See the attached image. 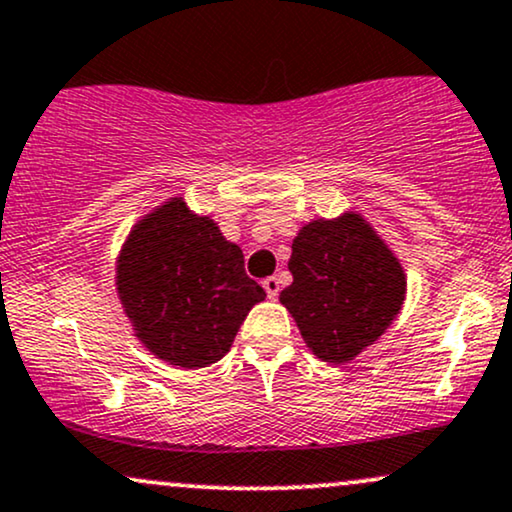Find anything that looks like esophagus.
I'll return each instance as SVG.
<instances>
[{"label": "esophagus", "instance_id": "1", "mask_svg": "<svg viewBox=\"0 0 512 512\" xmlns=\"http://www.w3.org/2000/svg\"><path fill=\"white\" fill-rule=\"evenodd\" d=\"M262 286H264V291H267L269 298L279 296V279H276V276H267V279L262 281Z\"/></svg>", "mask_w": 512, "mask_h": 512}]
</instances>
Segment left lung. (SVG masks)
I'll return each instance as SVG.
<instances>
[{
	"instance_id": "8db88e82",
	"label": "left lung",
	"mask_w": 512,
	"mask_h": 512,
	"mask_svg": "<svg viewBox=\"0 0 512 512\" xmlns=\"http://www.w3.org/2000/svg\"><path fill=\"white\" fill-rule=\"evenodd\" d=\"M291 286L279 301L303 342L327 363H349L383 337L407 293L402 262L358 211L308 221L293 238Z\"/></svg>"
}]
</instances>
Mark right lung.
Wrapping results in <instances>:
<instances>
[{
  "label": "right lung",
  "mask_w": 512,
  "mask_h": 512,
  "mask_svg": "<svg viewBox=\"0 0 512 512\" xmlns=\"http://www.w3.org/2000/svg\"><path fill=\"white\" fill-rule=\"evenodd\" d=\"M115 286L134 337L185 370L221 361L264 289L245 274L243 250L214 219L170 197L132 226Z\"/></svg>",
  "instance_id": "1"
}]
</instances>
